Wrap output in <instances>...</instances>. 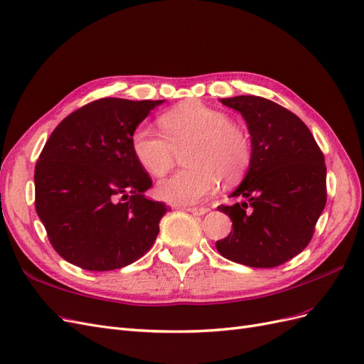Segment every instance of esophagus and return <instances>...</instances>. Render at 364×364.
I'll use <instances>...</instances> for the list:
<instances>
[{
  "label": "esophagus",
  "mask_w": 364,
  "mask_h": 364,
  "mask_svg": "<svg viewBox=\"0 0 364 364\" xmlns=\"http://www.w3.org/2000/svg\"><path fill=\"white\" fill-rule=\"evenodd\" d=\"M186 213H191L194 215H205L209 213V208H183Z\"/></svg>",
  "instance_id": "34e87169"
}]
</instances>
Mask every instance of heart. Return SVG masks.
I'll list each match as a JSON object with an SVG mask.
<instances>
[{"mask_svg":"<svg viewBox=\"0 0 364 364\" xmlns=\"http://www.w3.org/2000/svg\"><path fill=\"white\" fill-rule=\"evenodd\" d=\"M159 124L162 134L138 126L130 138L132 155L151 176H162L173 165L176 151L188 146V170L174 173L156 185L161 200L191 206L211 196L220 183L235 182L246 173L252 159L247 132L230 117L200 102H185L165 112Z\"/></svg>","mask_w":364,"mask_h":364,"instance_id":"b5f03b06","label":"heart"}]
</instances>
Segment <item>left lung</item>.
<instances>
[{
    "label": "left lung",
    "instance_id": "left-lung-1",
    "mask_svg": "<svg viewBox=\"0 0 364 364\" xmlns=\"http://www.w3.org/2000/svg\"><path fill=\"white\" fill-rule=\"evenodd\" d=\"M220 102L245 118L252 159L230 194L243 202L217 208L232 220V230L215 247L249 267L281 266L308 246L325 208L323 153L299 117L267 98L238 95Z\"/></svg>",
    "mask_w": 364,
    "mask_h": 364
}]
</instances>
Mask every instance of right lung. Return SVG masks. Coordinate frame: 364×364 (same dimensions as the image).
<instances>
[{"label": "right lung", "instance_id": "1", "mask_svg": "<svg viewBox=\"0 0 364 364\" xmlns=\"http://www.w3.org/2000/svg\"><path fill=\"white\" fill-rule=\"evenodd\" d=\"M164 100L100 98L53 130L35 168L36 213L51 246L74 266L115 270L139 259L168 206L149 200L151 178L130 138Z\"/></svg>", "mask_w": 364, "mask_h": 364}]
</instances>
